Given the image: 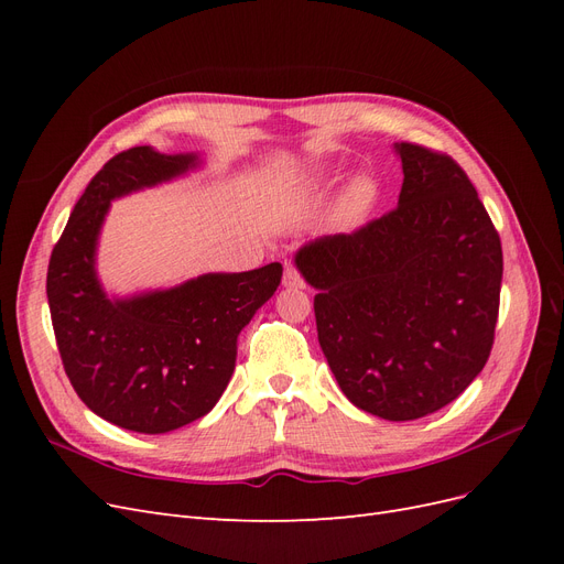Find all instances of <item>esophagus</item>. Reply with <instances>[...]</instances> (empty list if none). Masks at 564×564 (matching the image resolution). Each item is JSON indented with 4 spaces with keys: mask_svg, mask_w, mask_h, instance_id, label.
I'll list each match as a JSON object with an SVG mask.
<instances>
[{
    "mask_svg": "<svg viewBox=\"0 0 564 564\" xmlns=\"http://www.w3.org/2000/svg\"><path fill=\"white\" fill-rule=\"evenodd\" d=\"M282 284H284L286 289H303V286H305V280L301 278V272H299L294 265H286V268H284Z\"/></svg>",
    "mask_w": 564,
    "mask_h": 564,
    "instance_id": "1",
    "label": "esophagus"
}]
</instances>
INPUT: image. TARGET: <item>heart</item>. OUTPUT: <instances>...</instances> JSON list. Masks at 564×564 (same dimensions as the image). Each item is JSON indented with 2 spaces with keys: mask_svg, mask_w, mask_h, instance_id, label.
<instances>
[{
  "mask_svg": "<svg viewBox=\"0 0 564 564\" xmlns=\"http://www.w3.org/2000/svg\"><path fill=\"white\" fill-rule=\"evenodd\" d=\"M371 202H373V187L365 181L352 183L344 202H340V216L346 220H360L371 209Z\"/></svg>",
  "mask_w": 564,
  "mask_h": 564,
  "instance_id": "obj_1",
  "label": "heart"
}]
</instances>
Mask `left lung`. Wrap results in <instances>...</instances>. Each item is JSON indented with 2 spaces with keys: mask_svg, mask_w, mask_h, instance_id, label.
Masks as SVG:
<instances>
[{
  "mask_svg": "<svg viewBox=\"0 0 564 564\" xmlns=\"http://www.w3.org/2000/svg\"><path fill=\"white\" fill-rule=\"evenodd\" d=\"M398 207L296 253L315 294L319 348L344 395L388 421L429 416L482 371L499 317L503 253L449 155L398 143Z\"/></svg>",
  "mask_w": 564,
  "mask_h": 564,
  "instance_id": "1",
  "label": "left lung"
}]
</instances>
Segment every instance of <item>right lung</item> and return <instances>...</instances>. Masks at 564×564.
<instances>
[{
    "label": "right lung",
    "instance_id": "obj_1",
    "mask_svg": "<svg viewBox=\"0 0 564 564\" xmlns=\"http://www.w3.org/2000/svg\"><path fill=\"white\" fill-rule=\"evenodd\" d=\"M197 164V155L150 145L119 152L91 178L51 251L46 296L67 379L94 414L133 433H169L212 412L232 377L237 336L282 280V265L268 263L131 299L104 292L96 245L110 202Z\"/></svg>",
    "mask_w": 564,
    "mask_h": 564
}]
</instances>
